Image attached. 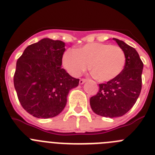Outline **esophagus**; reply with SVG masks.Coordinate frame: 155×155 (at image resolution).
<instances>
[{
	"label": "esophagus",
	"instance_id": "34e87169",
	"mask_svg": "<svg viewBox=\"0 0 155 155\" xmlns=\"http://www.w3.org/2000/svg\"><path fill=\"white\" fill-rule=\"evenodd\" d=\"M85 81H86L85 79H81V80L79 81V84H83Z\"/></svg>",
	"mask_w": 155,
	"mask_h": 155
}]
</instances>
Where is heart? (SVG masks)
I'll return each mask as SVG.
<instances>
[{
	"mask_svg": "<svg viewBox=\"0 0 155 155\" xmlns=\"http://www.w3.org/2000/svg\"><path fill=\"white\" fill-rule=\"evenodd\" d=\"M64 68L78 77L88 68L99 82H108L119 76L126 64L125 53L120 46L93 42L77 50H68L63 55Z\"/></svg>",
	"mask_w": 155,
	"mask_h": 155,
	"instance_id": "b5f03b06",
	"label": "heart"
}]
</instances>
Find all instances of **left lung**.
I'll use <instances>...</instances> for the list:
<instances>
[{"label":"left lung","mask_w":155,"mask_h":155,"mask_svg":"<svg viewBox=\"0 0 155 155\" xmlns=\"http://www.w3.org/2000/svg\"><path fill=\"white\" fill-rule=\"evenodd\" d=\"M126 55L124 71L113 80L99 84L96 95L90 98L94 113L104 117L115 118L124 116L134 105L141 91L143 64L134 48L124 41L113 38Z\"/></svg>","instance_id":"obj_1"}]
</instances>
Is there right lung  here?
I'll return each mask as SVG.
<instances>
[{
  "mask_svg": "<svg viewBox=\"0 0 155 155\" xmlns=\"http://www.w3.org/2000/svg\"><path fill=\"white\" fill-rule=\"evenodd\" d=\"M65 43L44 38L25 48L16 64L14 85L21 106L36 118L48 119L63 111L79 79L62 68Z\"/></svg>",
  "mask_w": 155,
  "mask_h": 155,
  "instance_id": "right-lung-1",
  "label": "right lung"
}]
</instances>
